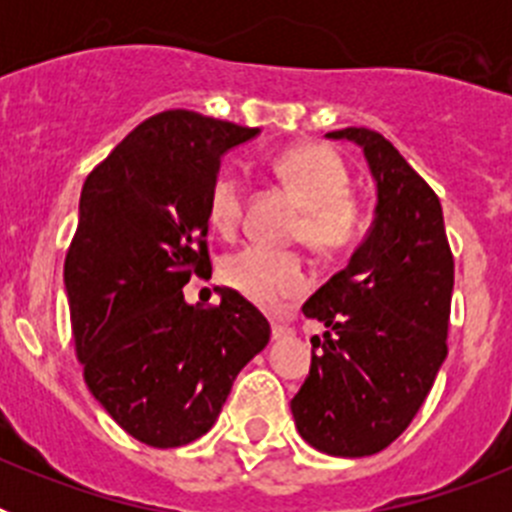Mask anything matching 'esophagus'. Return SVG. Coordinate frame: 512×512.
<instances>
[{"label": "esophagus", "mask_w": 512, "mask_h": 512, "mask_svg": "<svg viewBox=\"0 0 512 512\" xmlns=\"http://www.w3.org/2000/svg\"><path fill=\"white\" fill-rule=\"evenodd\" d=\"M287 336H292V328H289V325L271 323V338H274V341H279V338H287Z\"/></svg>", "instance_id": "1"}]
</instances>
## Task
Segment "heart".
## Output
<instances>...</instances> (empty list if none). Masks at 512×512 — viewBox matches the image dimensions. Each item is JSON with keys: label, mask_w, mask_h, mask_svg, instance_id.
I'll list each match as a JSON object with an SVG mask.
<instances>
[{"label": "heart", "mask_w": 512, "mask_h": 512, "mask_svg": "<svg viewBox=\"0 0 512 512\" xmlns=\"http://www.w3.org/2000/svg\"><path fill=\"white\" fill-rule=\"evenodd\" d=\"M271 174L302 207L295 238L318 256H338L354 246L364 210L348 194L351 174L341 156L325 143H295L269 161ZM243 217V184L235 171H217L207 194V223L215 233L233 235ZM217 277L253 305L274 310L302 297L310 287L305 264L295 253L246 246L225 253Z\"/></svg>", "instance_id": "1"}]
</instances>
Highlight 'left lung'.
<instances>
[{
    "label": "left lung",
    "mask_w": 512,
    "mask_h": 512,
    "mask_svg": "<svg viewBox=\"0 0 512 512\" xmlns=\"http://www.w3.org/2000/svg\"><path fill=\"white\" fill-rule=\"evenodd\" d=\"M328 138L364 148L377 210L346 269L302 305L328 330L312 338L292 415L312 449L354 459L387 449L431 392L449 354L454 256L436 192L390 140L369 128Z\"/></svg>",
    "instance_id": "left-lung-1"
}]
</instances>
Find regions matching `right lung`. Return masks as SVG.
<instances>
[{
    "instance_id": "1",
    "label": "right lung",
    "mask_w": 512,
    "mask_h": 512,
    "mask_svg": "<svg viewBox=\"0 0 512 512\" xmlns=\"http://www.w3.org/2000/svg\"><path fill=\"white\" fill-rule=\"evenodd\" d=\"M259 128L192 110L140 122L87 176L63 282L76 356L122 431L156 449L205 436L235 377L269 343L266 318L233 289L187 305L212 271L207 194L220 158Z\"/></svg>"
}]
</instances>
